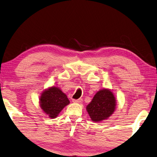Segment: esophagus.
<instances>
[{
  "label": "esophagus",
  "instance_id": "esophagus-1",
  "mask_svg": "<svg viewBox=\"0 0 157 157\" xmlns=\"http://www.w3.org/2000/svg\"><path fill=\"white\" fill-rule=\"evenodd\" d=\"M72 101L75 102V103H78V104H81L82 100L81 98H79L78 100H72Z\"/></svg>",
  "mask_w": 157,
  "mask_h": 157
}]
</instances>
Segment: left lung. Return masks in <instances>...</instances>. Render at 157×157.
Here are the masks:
<instances>
[{"label": "left lung", "instance_id": "8db88e82", "mask_svg": "<svg viewBox=\"0 0 157 157\" xmlns=\"http://www.w3.org/2000/svg\"><path fill=\"white\" fill-rule=\"evenodd\" d=\"M117 108V100L111 89L103 88L98 91L91 101L86 106L92 121L100 123L108 119Z\"/></svg>", "mask_w": 157, "mask_h": 157}]
</instances>
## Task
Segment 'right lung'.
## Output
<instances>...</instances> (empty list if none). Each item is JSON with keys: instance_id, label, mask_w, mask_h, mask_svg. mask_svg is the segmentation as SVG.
<instances>
[{"instance_id": "1", "label": "right lung", "mask_w": 157, "mask_h": 157, "mask_svg": "<svg viewBox=\"0 0 157 157\" xmlns=\"http://www.w3.org/2000/svg\"><path fill=\"white\" fill-rule=\"evenodd\" d=\"M69 104L67 95L59 87L54 85L43 90L39 98L41 110L50 119H56L63 108Z\"/></svg>"}]
</instances>
